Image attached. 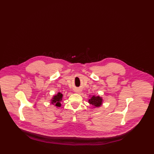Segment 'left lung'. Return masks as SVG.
Wrapping results in <instances>:
<instances>
[{
  "instance_id": "8db88e82",
  "label": "left lung",
  "mask_w": 154,
  "mask_h": 154,
  "mask_svg": "<svg viewBox=\"0 0 154 154\" xmlns=\"http://www.w3.org/2000/svg\"><path fill=\"white\" fill-rule=\"evenodd\" d=\"M103 102V99L100 96H93L89 100L88 102L92 105L94 108L95 107H99L102 105Z\"/></svg>"
}]
</instances>
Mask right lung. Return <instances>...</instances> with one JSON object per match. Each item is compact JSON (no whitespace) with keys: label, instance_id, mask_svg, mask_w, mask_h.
Here are the masks:
<instances>
[{"label":"right lung","instance_id":"add662e5","mask_svg":"<svg viewBox=\"0 0 154 154\" xmlns=\"http://www.w3.org/2000/svg\"><path fill=\"white\" fill-rule=\"evenodd\" d=\"M62 97H63V94L61 93H58L57 95L54 96V97L51 100V103L55 105V106L57 107H60Z\"/></svg>","mask_w":154,"mask_h":154}]
</instances>
